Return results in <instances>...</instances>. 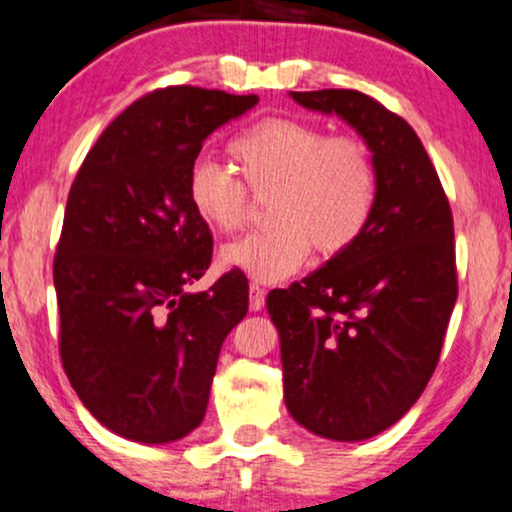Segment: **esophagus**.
<instances>
[{"instance_id": "esophagus-1", "label": "esophagus", "mask_w": 512, "mask_h": 512, "mask_svg": "<svg viewBox=\"0 0 512 512\" xmlns=\"http://www.w3.org/2000/svg\"><path fill=\"white\" fill-rule=\"evenodd\" d=\"M263 302H266V290H263V285L251 283L249 285V307H251V312L263 310Z\"/></svg>"}]
</instances>
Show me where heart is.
I'll use <instances>...</instances> for the list:
<instances>
[{
    "instance_id": "obj_1",
    "label": "heart",
    "mask_w": 512,
    "mask_h": 512,
    "mask_svg": "<svg viewBox=\"0 0 512 512\" xmlns=\"http://www.w3.org/2000/svg\"><path fill=\"white\" fill-rule=\"evenodd\" d=\"M227 151L249 192H271L273 227L229 241L219 251L224 268L280 280L298 271L312 246L322 256L344 254L371 224L378 166L359 136H327L317 124L266 117L236 134ZM244 184L219 163L200 158L188 170L185 197L207 229L229 234L246 219Z\"/></svg>"
}]
</instances>
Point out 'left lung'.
Here are the masks:
<instances>
[{"label":"left lung","mask_w":512,"mask_h":512,"mask_svg":"<svg viewBox=\"0 0 512 512\" xmlns=\"http://www.w3.org/2000/svg\"><path fill=\"white\" fill-rule=\"evenodd\" d=\"M354 126L378 166L371 224L344 254L268 293L290 415L320 437L388 430L437 368L456 302L454 219L412 126L356 90L290 92Z\"/></svg>","instance_id":"obj_1"}]
</instances>
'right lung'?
Segmentation results:
<instances>
[{"instance_id":"obj_1","label":"right lung","mask_w":512,"mask_h":512,"mask_svg":"<svg viewBox=\"0 0 512 512\" xmlns=\"http://www.w3.org/2000/svg\"><path fill=\"white\" fill-rule=\"evenodd\" d=\"M256 95L166 87L124 109L73 180L53 258L60 361L87 410L119 437L166 444L202 422L219 349L249 310V280L212 263L185 178L214 129Z\"/></svg>"}]
</instances>
